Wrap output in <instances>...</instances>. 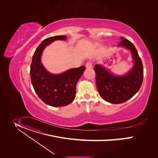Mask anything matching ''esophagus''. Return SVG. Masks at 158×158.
<instances>
[{
  "label": "esophagus",
  "mask_w": 158,
  "mask_h": 158,
  "mask_svg": "<svg viewBox=\"0 0 158 158\" xmlns=\"http://www.w3.org/2000/svg\"><path fill=\"white\" fill-rule=\"evenodd\" d=\"M92 67V63L90 61H88L86 62V68L87 69H90Z\"/></svg>",
  "instance_id": "1"
}]
</instances>
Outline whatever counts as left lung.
Masks as SVG:
<instances>
[{
    "label": "left lung",
    "instance_id": "obj_1",
    "mask_svg": "<svg viewBox=\"0 0 158 158\" xmlns=\"http://www.w3.org/2000/svg\"><path fill=\"white\" fill-rule=\"evenodd\" d=\"M118 46L130 49L134 59L135 66L125 76H115L98 64L94 66L96 86L101 97L106 101L114 103H122L139 91L143 78V68L134 44L123 37H121Z\"/></svg>",
    "mask_w": 158,
    "mask_h": 158
}]
</instances>
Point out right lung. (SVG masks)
<instances>
[{
	"mask_svg": "<svg viewBox=\"0 0 158 158\" xmlns=\"http://www.w3.org/2000/svg\"><path fill=\"white\" fill-rule=\"evenodd\" d=\"M66 39V36L61 35L44 40L36 49L30 65L31 81L35 92L43 102L53 107L66 106L74 100L77 83L86 69L85 66H81L53 75L42 65L41 56L45 46L55 40Z\"/></svg>",
	"mask_w": 158,
	"mask_h": 158,
	"instance_id": "add662e5",
	"label": "right lung"
}]
</instances>
